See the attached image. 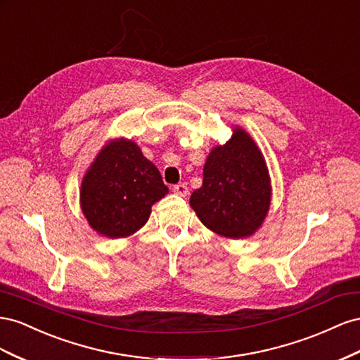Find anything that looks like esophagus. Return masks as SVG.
Segmentation results:
<instances>
[{
  "label": "esophagus",
  "mask_w": 360,
  "mask_h": 360,
  "mask_svg": "<svg viewBox=\"0 0 360 360\" xmlns=\"http://www.w3.org/2000/svg\"><path fill=\"white\" fill-rule=\"evenodd\" d=\"M173 191L176 193V194H179V196H187V193H188V187L186 186V184H178V186H174L173 187Z\"/></svg>",
  "instance_id": "1"
}]
</instances>
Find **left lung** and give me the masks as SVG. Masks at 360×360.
Here are the masks:
<instances>
[{
    "mask_svg": "<svg viewBox=\"0 0 360 360\" xmlns=\"http://www.w3.org/2000/svg\"><path fill=\"white\" fill-rule=\"evenodd\" d=\"M270 202V174L262 153L248 132L235 127L232 139L210 152L202 187L190 198L191 208L212 232L245 238L261 228Z\"/></svg>",
    "mask_w": 360,
    "mask_h": 360,
    "instance_id": "left-lung-1",
    "label": "left lung"
}]
</instances>
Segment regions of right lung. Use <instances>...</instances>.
I'll return each mask as SVG.
<instances>
[{
    "mask_svg": "<svg viewBox=\"0 0 360 360\" xmlns=\"http://www.w3.org/2000/svg\"><path fill=\"white\" fill-rule=\"evenodd\" d=\"M161 174L132 140L116 139L98 153L81 182V210L99 235L123 238L145 226L167 194Z\"/></svg>",
    "mask_w": 360,
    "mask_h": 360,
    "instance_id": "1",
    "label": "right lung"
}]
</instances>
